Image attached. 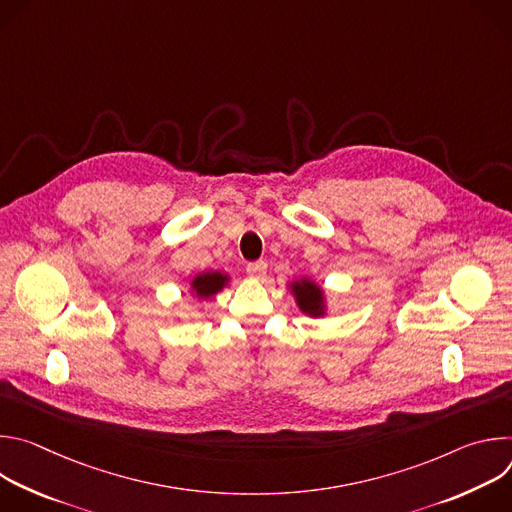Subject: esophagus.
I'll use <instances>...</instances> for the list:
<instances>
[{"label":"esophagus","instance_id":"34e87169","mask_svg":"<svg viewBox=\"0 0 512 512\" xmlns=\"http://www.w3.org/2000/svg\"><path fill=\"white\" fill-rule=\"evenodd\" d=\"M247 273H249V277H253V279H263V277L267 275V263H265V261L249 263V265H247Z\"/></svg>","mask_w":512,"mask_h":512}]
</instances>
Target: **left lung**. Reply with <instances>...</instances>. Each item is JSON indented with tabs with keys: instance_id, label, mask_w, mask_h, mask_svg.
I'll list each match as a JSON object with an SVG mask.
<instances>
[{
	"instance_id": "8db88e82",
	"label": "left lung",
	"mask_w": 512,
	"mask_h": 512,
	"mask_svg": "<svg viewBox=\"0 0 512 512\" xmlns=\"http://www.w3.org/2000/svg\"><path fill=\"white\" fill-rule=\"evenodd\" d=\"M287 289L289 294L294 296L296 306L300 308L302 314L310 318H324L328 314L326 289L312 277H300V279L289 281Z\"/></svg>"
}]
</instances>
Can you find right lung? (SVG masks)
Listing matches in <instances>:
<instances>
[{
	"instance_id": "add662e5",
	"label": "right lung",
	"mask_w": 512,
	"mask_h": 512,
	"mask_svg": "<svg viewBox=\"0 0 512 512\" xmlns=\"http://www.w3.org/2000/svg\"><path fill=\"white\" fill-rule=\"evenodd\" d=\"M231 283V275L225 273V271H202V273H196L192 279H190V296L198 302H206L210 298H214L216 294H221V291Z\"/></svg>"
}]
</instances>
